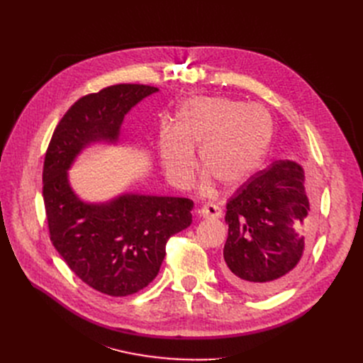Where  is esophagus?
Masks as SVG:
<instances>
[{
	"instance_id": "esophagus-1",
	"label": "esophagus",
	"mask_w": 363,
	"mask_h": 363,
	"mask_svg": "<svg viewBox=\"0 0 363 363\" xmlns=\"http://www.w3.org/2000/svg\"><path fill=\"white\" fill-rule=\"evenodd\" d=\"M200 212H201V215L204 218H212V219H219L223 215L222 208L218 204H215V203H208V204L203 206Z\"/></svg>"
}]
</instances>
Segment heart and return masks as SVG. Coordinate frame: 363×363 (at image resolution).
<instances>
[{"label": "heart", "instance_id": "heart-1", "mask_svg": "<svg viewBox=\"0 0 363 363\" xmlns=\"http://www.w3.org/2000/svg\"><path fill=\"white\" fill-rule=\"evenodd\" d=\"M274 137L269 111L228 97H194L178 110L174 128L162 129L159 148L170 179L186 185L196 166L193 148L201 145L203 167L225 186L249 179ZM211 186L206 177L204 188Z\"/></svg>", "mask_w": 363, "mask_h": 363}]
</instances>
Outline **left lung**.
Segmentation results:
<instances>
[{
    "mask_svg": "<svg viewBox=\"0 0 363 363\" xmlns=\"http://www.w3.org/2000/svg\"><path fill=\"white\" fill-rule=\"evenodd\" d=\"M303 169L279 160L247 179L226 203L223 274L238 290L272 294L297 272L313 238V193Z\"/></svg>",
    "mask_w": 363,
    "mask_h": 363,
    "instance_id": "obj_1",
    "label": "left lung"
}]
</instances>
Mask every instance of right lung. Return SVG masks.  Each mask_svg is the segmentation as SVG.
<instances>
[{
    "mask_svg": "<svg viewBox=\"0 0 363 363\" xmlns=\"http://www.w3.org/2000/svg\"><path fill=\"white\" fill-rule=\"evenodd\" d=\"M159 91L118 84L86 94L55 126L43 170L50 240L72 272L113 297L130 296L156 278L167 240L191 225L194 201L126 194L108 204H85L67 184L70 163L91 141L118 140L125 114Z\"/></svg>",
    "mask_w": 363,
    "mask_h": 363,
    "instance_id": "add662e5",
    "label": "right lung"
}]
</instances>
